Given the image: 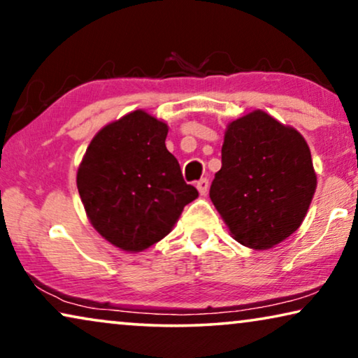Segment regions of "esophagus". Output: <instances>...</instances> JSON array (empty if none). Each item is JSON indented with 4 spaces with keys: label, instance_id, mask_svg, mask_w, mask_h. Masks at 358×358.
Returning a JSON list of instances; mask_svg holds the SVG:
<instances>
[{
    "label": "esophagus",
    "instance_id": "34e87169",
    "mask_svg": "<svg viewBox=\"0 0 358 358\" xmlns=\"http://www.w3.org/2000/svg\"><path fill=\"white\" fill-rule=\"evenodd\" d=\"M196 188H198V191H199V194H206L208 193V189H209V180L208 178H201L198 183H196Z\"/></svg>",
    "mask_w": 358,
    "mask_h": 358
}]
</instances>
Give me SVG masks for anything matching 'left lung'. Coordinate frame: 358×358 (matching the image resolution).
<instances>
[{
	"label": "left lung",
	"mask_w": 358,
	"mask_h": 358,
	"mask_svg": "<svg viewBox=\"0 0 358 358\" xmlns=\"http://www.w3.org/2000/svg\"><path fill=\"white\" fill-rule=\"evenodd\" d=\"M316 189L310 148L299 131L255 110L225 129L222 169L210 201L238 243L268 250L303 222Z\"/></svg>",
	"instance_id": "1"
}]
</instances>
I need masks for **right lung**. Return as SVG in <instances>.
Returning <instances> with one entry per match:
<instances>
[{"mask_svg": "<svg viewBox=\"0 0 358 358\" xmlns=\"http://www.w3.org/2000/svg\"><path fill=\"white\" fill-rule=\"evenodd\" d=\"M169 127L134 110L94 136L78 169V189L92 227L120 250L138 253L170 234L198 198L165 148Z\"/></svg>", "mask_w": 358, "mask_h": 358, "instance_id": "right-lung-1", "label": "right lung"}]
</instances>
